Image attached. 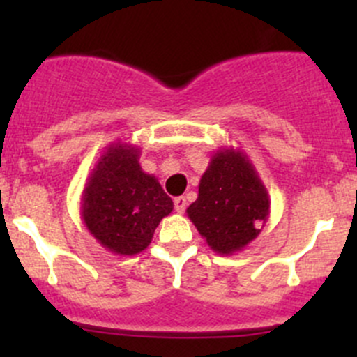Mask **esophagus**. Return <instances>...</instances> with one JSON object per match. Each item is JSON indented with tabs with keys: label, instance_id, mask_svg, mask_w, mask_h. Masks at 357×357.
<instances>
[{
	"label": "esophagus",
	"instance_id": "1",
	"mask_svg": "<svg viewBox=\"0 0 357 357\" xmlns=\"http://www.w3.org/2000/svg\"><path fill=\"white\" fill-rule=\"evenodd\" d=\"M174 208H176V212H178V214H183V212H185V208H186V199H185V197H176V199H174Z\"/></svg>",
	"mask_w": 357,
	"mask_h": 357
}]
</instances>
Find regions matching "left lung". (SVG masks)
<instances>
[{
	"label": "left lung",
	"mask_w": 357,
	"mask_h": 357,
	"mask_svg": "<svg viewBox=\"0 0 357 357\" xmlns=\"http://www.w3.org/2000/svg\"><path fill=\"white\" fill-rule=\"evenodd\" d=\"M186 214L215 254L233 255L257 238L268 221L269 195L247 153L218 150Z\"/></svg>",
	"instance_id": "obj_1"
}]
</instances>
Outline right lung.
Here are the masks:
<instances>
[{"mask_svg":"<svg viewBox=\"0 0 357 357\" xmlns=\"http://www.w3.org/2000/svg\"><path fill=\"white\" fill-rule=\"evenodd\" d=\"M139 149L114 142L103 150L81 195V218L103 248L117 255L145 250L158 222L174 208L155 176L143 172Z\"/></svg>","mask_w":357,"mask_h":357,"instance_id":"1","label":"right lung"}]
</instances>
